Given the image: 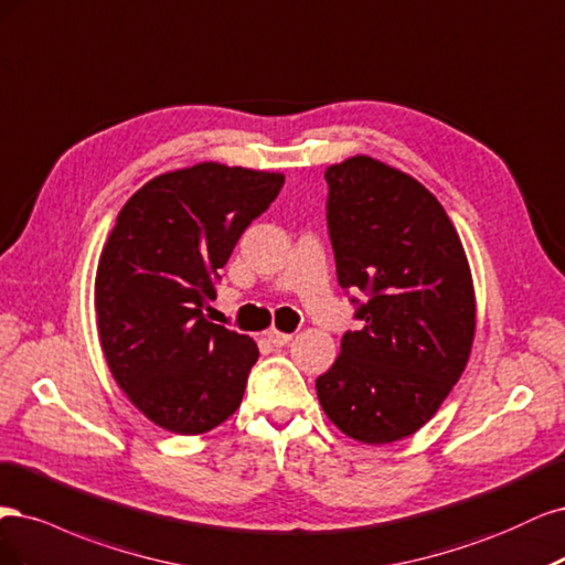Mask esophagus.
I'll use <instances>...</instances> for the list:
<instances>
[{
  "mask_svg": "<svg viewBox=\"0 0 565 565\" xmlns=\"http://www.w3.org/2000/svg\"><path fill=\"white\" fill-rule=\"evenodd\" d=\"M267 340L275 344V348H286V344L294 340V335H290V333H279V331L271 329V331H267Z\"/></svg>",
  "mask_w": 565,
  "mask_h": 565,
  "instance_id": "1",
  "label": "esophagus"
}]
</instances>
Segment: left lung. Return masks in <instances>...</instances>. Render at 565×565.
Returning <instances> with one entry per match:
<instances>
[{
    "instance_id": "obj_1",
    "label": "left lung",
    "mask_w": 565,
    "mask_h": 565,
    "mask_svg": "<svg viewBox=\"0 0 565 565\" xmlns=\"http://www.w3.org/2000/svg\"><path fill=\"white\" fill-rule=\"evenodd\" d=\"M326 223L338 284L359 289L361 331L317 377L331 423L363 444L420 429L460 380L477 329L471 271L444 206L417 180L371 157L326 171Z\"/></svg>"
}]
</instances>
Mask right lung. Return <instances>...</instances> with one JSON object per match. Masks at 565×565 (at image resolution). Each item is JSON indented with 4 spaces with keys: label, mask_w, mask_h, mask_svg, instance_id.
Returning <instances> with one entry per match:
<instances>
[{
    "label": "right lung",
    "mask_w": 565,
    "mask_h": 565,
    "mask_svg": "<svg viewBox=\"0 0 565 565\" xmlns=\"http://www.w3.org/2000/svg\"><path fill=\"white\" fill-rule=\"evenodd\" d=\"M281 188L279 173L204 161L157 175L119 211L96 275L98 335L117 385L154 425L204 434L239 408L258 344L204 309Z\"/></svg>",
    "instance_id": "1"
}]
</instances>
